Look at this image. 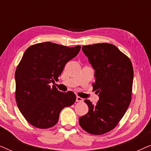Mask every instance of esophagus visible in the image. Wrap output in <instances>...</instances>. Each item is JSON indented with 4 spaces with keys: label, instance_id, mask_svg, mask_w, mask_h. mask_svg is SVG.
Segmentation results:
<instances>
[{
    "label": "esophagus",
    "instance_id": "obj_1",
    "mask_svg": "<svg viewBox=\"0 0 151 151\" xmlns=\"http://www.w3.org/2000/svg\"><path fill=\"white\" fill-rule=\"evenodd\" d=\"M76 102H83V99L80 98V97L77 96V97H76Z\"/></svg>",
    "mask_w": 151,
    "mask_h": 151
}]
</instances>
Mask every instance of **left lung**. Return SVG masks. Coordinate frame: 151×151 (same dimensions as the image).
<instances>
[{
    "mask_svg": "<svg viewBox=\"0 0 151 151\" xmlns=\"http://www.w3.org/2000/svg\"><path fill=\"white\" fill-rule=\"evenodd\" d=\"M82 51L95 71L93 91L99 100L84 102L88 112L79 118L82 129L93 135H102L116 127L131 100L133 69L130 59L115 45L108 43L86 45Z\"/></svg>",
    "mask_w": 151,
    "mask_h": 151,
    "instance_id": "left-lung-1",
    "label": "left lung"
}]
</instances>
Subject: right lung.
Returning <instances> with one entry per match:
<instances>
[{
	"label": "right lung",
	"instance_id": "obj_1",
	"mask_svg": "<svg viewBox=\"0 0 151 151\" xmlns=\"http://www.w3.org/2000/svg\"><path fill=\"white\" fill-rule=\"evenodd\" d=\"M81 47L52 42L32 45L24 51L15 73L16 99L20 113L35 127L48 129L58 122L62 109L75 102L72 91L60 92L49 84L58 80L68 61Z\"/></svg>",
	"mask_w": 151,
	"mask_h": 151
}]
</instances>
